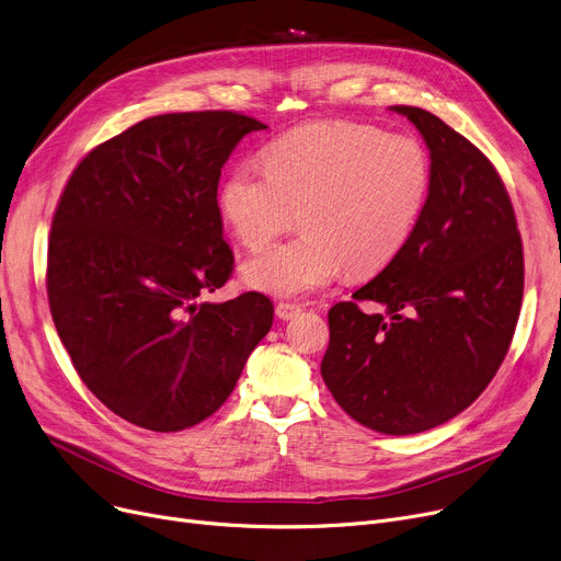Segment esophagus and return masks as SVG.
Instances as JSON below:
<instances>
[{
  "mask_svg": "<svg viewBox=\"0 0 561 561\" xmlns=\"http://www.w3.org/2000/svg\"><path fill=\"white\" fill-rule=\"evenodd\" d=\"M302 307L296 302H277L275 305V313L279 320H293L296 316H300Z\"/></svg>",
  "mask_w": 561,
  "mask_h": 561,
  "instance_id": "34e87169",
  "label": "esophagus"
}]
</instances>
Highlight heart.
Here are the masks:
<instances>
[{
    "label": "heart",
    "mask_w": 561,
    "mask_h": 561,
    "mask_svg": "<svg viewBox=\"0 0 561 561\" xmlns=\"http://www.w3.org/2000/svg\"><path fill=\"white\" fill-rule=\"evenodd\" d=\"M263 168L236 165L220 186L233 239L261 250L300 211V239L245 261L243 282L275 298H300L345 271L375 275L407 248L432 188L414 136L357 123H311L273 140Z\"/></svg>",
    "instance_id": "heart-1"
}]
</instances>
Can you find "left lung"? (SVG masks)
Masks as SVG:
<instances>
[{"label":"left lung","mask_w":561,"mask_h":561,"mask_svg":"<svg viewBox=\"0 0 561 561\" xmlns=\"http://www.w3.org/2000/svg\"><path fill=\"white\" fill-rule=\"evenodd\" d=\"M432 188L407 248L330 309L320 375L347 416L419 434L473 404L503 364L523 302V243L510 193L478 147L419 106ZM359 301L386 307L366 314Z\"/></svg>","instance_id":"obj_1"}]
</instances>
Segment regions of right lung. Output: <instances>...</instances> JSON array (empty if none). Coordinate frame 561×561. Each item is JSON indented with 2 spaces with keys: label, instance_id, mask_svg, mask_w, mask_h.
Instances as JSON below:
<instances>
[{
  "label": "right lung",
  "instance_id": "obj_1",
  "mask_svg": "<svg viewBox=\"0 0 561 561\" xmlns=\"http://www.w3.org/2000/svg\"><path fill=\"white\" fill-rule=\"evenodd\" d=\"M259 129L236 111L147 117L88 152L56 204V332L83 385L138 427L180 432L209 419L273 325V302L256 290L199 302L233 271L220 170Z\"/></svg>",
  "mask_w": 561,
  "mask_h": 561
}]
</instances>
